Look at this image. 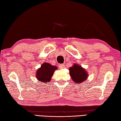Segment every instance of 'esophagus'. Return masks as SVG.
<instances>
[{"label":"esophagus","mask_w":121,"mask_h":121,"mask_svg":"<svg viewBox=\"0 0 121 121\" xmlns=\"http://www.w3.org/2000/svg\"><path fill=\"white\" fill-rule=\"evenodd\" d=\"M59 67L60 69H63V68H64V64H59Z\"/></svg>","instance_id":"esophagus-1"}]
</instances>
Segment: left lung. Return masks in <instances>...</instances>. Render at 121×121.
Instances as JSON below:
<instances>
[{
	"label": "left lung",
	"mask_w": 121,
	"mask_h": 121,
	"mask_svg": "<svg viewBox=\"0 0 121 121\" xmlns=\"http://www.w3.org/2000/svg\"><path fill=\"white\" fill-rule=\"evenodd\" d=\"M69 74L74 82L79 83L85 81L88 77L87 72L81 66L77 64L69 68Z\"/></svg>",
	"instance_id": "1"
}]
</instances>
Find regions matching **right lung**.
Here are the masks:
<instances>
[{
	"mask_svg": "<svg viewBox=\"0 0 121 121\" xmlns=\"http://www.w3.org/2000/svg\"><path fill=\"white\" fill-rule=\"evenodd\" d=\"M56 69H57L56 66L46 62L43 63L41 67L37 71L36 75L37 79L44 83L50 82L52 77Z\"/></svg>",
	"mask_w": 121,
	"mask_h": 121,
	"instance_id": "add662e5",
	"label": "right lung"
}]
</instances>
